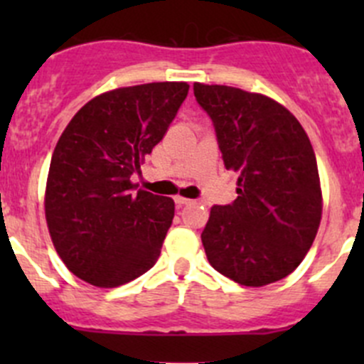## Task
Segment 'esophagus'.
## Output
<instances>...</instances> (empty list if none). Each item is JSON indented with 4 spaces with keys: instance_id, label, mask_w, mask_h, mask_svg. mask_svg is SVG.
Returning a JSON list of instances; mask_svg holds the SVG:
<instances>
[{
    "instance_id": "34e87169",
    "label": "esophagus",
    "mask_w": 364,
    "mask_h": 364,
    "mask_svg": "<svg viewBox=\"0 0 364 364\" xmlns=\"http://www.w3.org/2000/svg\"><path fill=\"white\" fill-rule=\"evenodd\" d=\"M176 204H179V205H186V204H190V203H192V200H190V199H186V197H176Z\"/></svg>"
}]
</instances>
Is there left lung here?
Here are the masks:
<instances>
[{"mask_svg": "<svg viewBox=\"0 0 364 364\" xmlns=\"http://www.w3.org/2000/svg\"><path fill=\"white\" fill-rule=\"evenodd\" d=\"M211 117L237 199L213 205L200 234L209 264L247 287L291 274L304 259L322 215L317 160L306 132L284 105L230 86L193 84Z\"/></svg>", "mask_w": 364, "mask_h": 364, "instance_id": "left-lung-1", "label": "left lung"}]
</instances>
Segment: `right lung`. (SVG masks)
Returning a JSON list of instances; mask_svg holds the SVG:
<instances>
[{
  "instance_id": "right-lung-1",
  "label": "right lung",
  "mask_w": 364,
  "mask_h": 364,
  "mask_svg": "<svg viewBox=\"0 0 364 364\" xmlns=\"http://www.w3.org/2000/svg\"><path fill=\"white\" fill-rule=\"evenodd\" d=\"M186 82L119 87L87 102L58 141L46 190L54 248L80 280L117 287L160 257L174 200L137 190L144 156L164 139Z\"/></svg>"
}]
</instances>
